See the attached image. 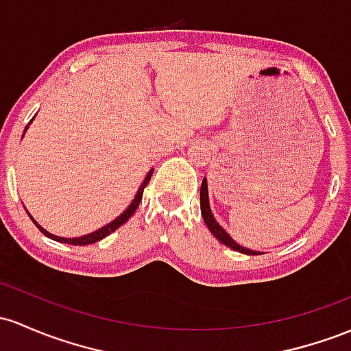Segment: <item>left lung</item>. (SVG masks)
<instances>
[{
  "label": "left lung",
  "mask_w": 351,
  "mask_h": 351,
  "mask_svg": "<svg viewBox=\"0 0 351 351\" xmlns=\"http://www.w3.org/2000/svg\"><path fill=\"white\" fill-rule=\"evenodd\" d=\"M199 206H202V215H203V219H205L208 230H210V232L215 234V238H217V240H219V243L230 246V248L234 250V252L245 253V255H261L260 252H253V250H248V248H245V246L238 245L237 241H234L233 238L230 237V234L226 233L225 230H223L221 226L218 225V221H217V219H215L213 213H211L210 198H208V183H206V178H203L202 188H199Z\"/></svg>",
  "instance_id": "obj_1"
}]
</instances>
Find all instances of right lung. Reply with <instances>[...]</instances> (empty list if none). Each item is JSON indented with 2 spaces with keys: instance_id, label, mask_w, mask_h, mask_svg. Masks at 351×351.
I'll return each mask as SVG.
<instances>
[{
  "instance_id": "add662e5",
  "label": "right lung",
  "mask_w": 351,
  "mask_h": 351,
  "mask_svg": "<svg viewBox=\"0 0 351 351\" xmlns=\"http://www.w3.org/2000/svg\"><path fill=\"white\" fill-rule=\"evenodd\" d=\"M33 119H34V118H32V121H33ZM32 121H29V123H32ZM26 128H28V126H26ZM152 175H153V169H152V171H148V175L145 176V180H143V183H141V186L138 188L136 195H134V198H133V202L130 203V206L126 208V210L123 211V213L119 215L118 218H114L113 221H110V223H108L106 226H103V228L96 230V232H93V233L83 234V237H78V238H63V237H56V234H53V233L46 232V230L43 228V226L38 225L36 219H34V218L32 217V215H29V213H28V215H29V218L33 219L34 225L38 226V230H40V232L43 233V234H46V237H48V238H51V240L60 241V243H68V245H91V243H96V241H99V240H103V238H106L108 234L113 233L114 230L119 228V226L123 225V223H126V221H128L130 218H132V215L134 213V211H136L138 205H140L141 198H143V190L146 188V184L149 183V180H152Z\"/></svg>"
}]
</instances>
